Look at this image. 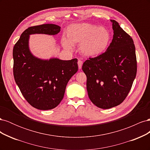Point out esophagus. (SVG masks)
I'll use <instances>...</instances> for the list:
<instances>
[{"mask_svg":"<svg viewBox=\"0 0 150 150\" xmlns=\"http://www.w3.org/2000/svg\"><path fill=\"white\" fill-rule=\"evenodd\" d=\"M78 67H79V69H81V68H82L83 64V61H81V60H78Z\"/></svg>","mask_w":150,"mask_h":150,"instance_id":"esophagus-1","label":"esophagus"}]
</instances>
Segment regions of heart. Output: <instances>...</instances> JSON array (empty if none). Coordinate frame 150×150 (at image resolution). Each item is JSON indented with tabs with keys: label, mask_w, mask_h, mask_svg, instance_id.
<instances>
[{
	"label": "heart",
	"mask_w": 150,
	"mask_h": 150,
	"mask_svg": "<svg viewBox=\"0 0 150 150\" xmlns=\"http://www.w3.org/2000/svg\"><path fill=\"white\" fill-rule=\"evenodd\" d=\"M66 36L62 37L63 47L72 50L73 45H79V51L83 55L89 57H98L108 47L111 34L106 28L98 27L89 23L72 24L68 27Z\"/></svg>",
	"instance_id": "b5f03b06"
}]
</instances>
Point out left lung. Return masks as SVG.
Returning a JSON list of instances; mask_svg holds the SVG:
<instances>
[{
	"mask_svg": "<svg viewBox=\"0 0 150 150\" xmlns=\"http://www.w3.org/2000/svg\"><path fill=\"white\" fill-rule=\"evenodd\" d=\"M113 30L112 42L106 51L86 60L82 69L87 77L88 96L101 109H110L125 100L137 71L133 39L118 22L110 20Z\"/></svg>",
	"mask_w": 150,
	"mask_h": 150,
	"instance_id": "left-lung-1",
	"label": "left lung"
}]
</instances>
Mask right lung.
Masks as SVG:
<instances>
[{"label":"right lung","instance_id":"1","mask_svg":"<svg viewBox=\"0 0 150 150\" xmlns=\"http://www.w3.org/2000/svg\"><path fill=\"white\" fill-rule=\"evenodd\" d=\"M60 30L59 26L52 24L30 27L13 49L16 83L27 101L40 110H52L61 103L68 81L78 70V59H43L35 56L29 49L30 35H54Z\"/></svg>","mask_w":150,"mask_h":150}]
</instances>
